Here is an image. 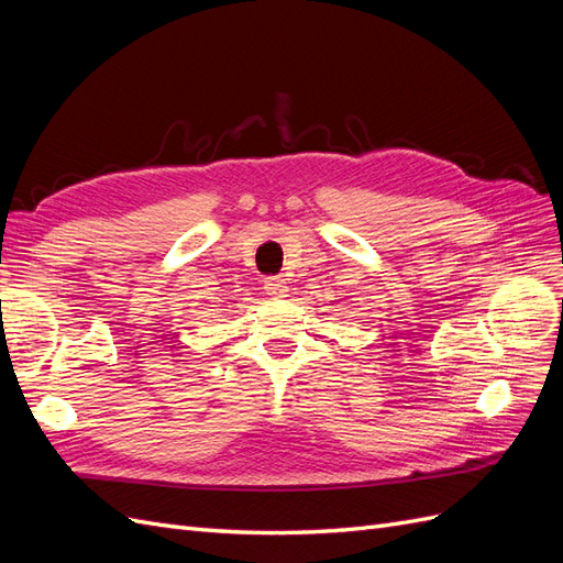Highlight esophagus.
<instances>
[{
  "label": "esophagus",
  "mask_w": 563,
  "mask_h": 563,
  "mask_svg": "<svg viewBox=\"0 0 563 563\" xmlns=\"http://www.w3.org/2000/svg\"><path fill=\"white\" fill-rule=\"evenodd\" d=\"M265 291L269 298H286L288 284L284 277H269V279H265Z\"/></svg>",
  "instance_id": "34e87169"
}]
</instances>
